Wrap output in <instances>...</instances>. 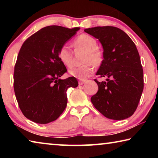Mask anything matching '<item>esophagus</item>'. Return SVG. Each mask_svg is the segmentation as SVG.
I'll return each instance as SVG.
<instances>
[{
	"mask_svg": "<svg viewBox=\"0 0 158 158\" xmlns=\"http://www.w3.org/2000/svg\"><path fill=\"white\" fill-rule=\"evenodd\" d=\"M85 82V80H79V84L81 85H83L84 84V83Z\"/></svg>",
	"mask_w": 158,
	"mask_h": 158,
	"instance_id": "obj_1",
	"label": "esophagus"
}]
</instances>
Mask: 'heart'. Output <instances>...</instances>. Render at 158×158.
Instances as JSON below:
<instances>
[{
	"label": "heart",
	"instance_id": "heart-1",
	"mask_svg": "<svg viewBox=\"0 0 158 158\" xmlns=\"http://www.w3.org/2000/svg\"><path fill=\"white\" fill-rule=\"evenodd\" d=\"M74 45L77 48L85 50L83 56L84 65L74 67L69 69V73L75 78L85 79L91 76L93 73V66L98 65L102 60V54L97 48V41L94 37L87 34H82L77 37L74 41ZM58 58L67 68L72 66V54L68 45H63L58 51Z\"/></svg>",
	"mask_w": 158,
	"mask_h": 158
}]
</instances>
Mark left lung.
<instances>
[{
  "mask_svg": "<svg viewBox=\"0 0 158 158\" xmlns=\"http://www.w3.org/2000/svg\"><path fill=\"white\" fill-rule=\"evenodd\" d=\"M84 31L98 39L103 60L96 75L108 77L99 82L91 97L96 109L109 119L130 117L137 108L143 89V73L136 45L123 31L114 26H98Z\"/></svg>",
  "mask_w": 158,
  "mask_h": 158,
  "instance_id": "8db88e82",
  "label": "left lung"
}]
</instances>
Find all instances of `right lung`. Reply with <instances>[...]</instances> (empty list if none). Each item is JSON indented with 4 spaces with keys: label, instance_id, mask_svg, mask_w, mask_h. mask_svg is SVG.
Here are the masks:
<instances>
[{
    "label": "right lung",
    "instance_id": "right-lung-1",
    "mask_svg": "<svg viewBox=\"0 0 158 158\" xmlns=\"http://www.w3.org/2000/svg\"><path fill=\"white\" fill-rule=\"evenodd\" d=\"M80 29L49 26L23 42L15 66L14 90L28 119L40 124L56 121L67 106V90L78 86L75 77L61 79L67 71L58 51Z\"/></svg>",
    "mask_w": 158,
    "mask_h": 158
}]
</instances>
